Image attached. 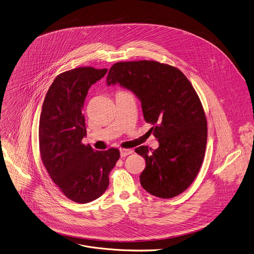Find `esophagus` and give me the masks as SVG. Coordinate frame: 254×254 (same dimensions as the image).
I'll return each mask as SVG.
<instances>
[{
  "label": "esophagus",
  "mask_w": 254,
  "mask_h": 254,
  "mask_svg": "<svg viewBox=\"0 0 254 254\" xmlns=\"http://www.w3.org/2000/svg\"><path fill=\"white\" fill-rule=\"evenodd\" d=\"M120 153H121V157H126L127 155H129L132 153V150L131 149H125V148H122L120 150Z\"/></svg>",
  "instance_id": "34e87169"
}]
</instances>
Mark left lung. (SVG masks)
Wrapping results in <instances>:
<instances>
[{"mask_svg":"<svg viewBox=\"0 0 254 254\" xmlns=\"http://www.w3.org/2000/svg\"><path fill=\"white\" fill-rule=\"evenodd\" d=\"M117 84L140 101L159 143L155 150L135 148L146 163L141 186L158 198L178 196L196 178L207 145V120L195 89L179 69L148 60L114 64L107 86Z\"/></svg>","mask_w":254,"mask_h":254,"instance_id":"8db88e82","label":"left lung"}]
</instances>
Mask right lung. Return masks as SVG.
<instances>
[{"instance_id":"right-lung-1","label":"right lung","mask_w":254,"mask_h":254,"mask_svg":"<svg viewBox=\"0 0 254 254\" xmlns=\"http://www.w3.org/2000/svg\"><path fill=\"white\" fill-rule=\"evenodd\" d=\"M107 71L81 67L58 75L41 109L38 140L42 162L61 192L80 204L94 201L105 193L109 174L120 158L117 148L98 151L82 143L86 136L82 113L86 96Z\"/></svg>"}]
</instances>
